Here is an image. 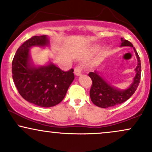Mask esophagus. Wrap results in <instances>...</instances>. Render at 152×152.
<instances>
[{
	"label": "esophagus",
	"mask_w": 152,
	"mask_h": 152,
	"mask_svg": "<svg viewBox=\"0 0 152 152\" xmlns=\"http://www.w3.org/2000/svg\"><path fill=\"white\" fill-rule=\"evenodd\" d=\"M82 71H83V67L82 66H76L74 69V74L76 76H79L81 74Z\"/></svg>",
	"instance_id": "obj_1"
}]
</instances>
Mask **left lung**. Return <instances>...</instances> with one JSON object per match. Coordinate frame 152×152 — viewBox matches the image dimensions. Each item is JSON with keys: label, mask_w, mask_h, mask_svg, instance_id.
Segmentation results:
<instances>
[{"label": "left lung", "mask_w": 152, "mask_h": 152, "mask_svg": "<svg viewBox=\"0 0 152 152\" xmlns=\"http://www.w3.org/2000/svg\"><path fill=\"white\" fill-rule=\"evenodd\" d=\"M121 46H132L133 44L126 39L121 38ZM138 60V65L136 68L137 74L134 77V82L128 89L120 91L111 86L102 78L97 71L90 72L88 76L91 78L92 84L90 89V97L91 102L96 106L101 108H109L122 104L132 96L137 90L141 79L142 66L141 61L138 53L134 48Z\"/></svg>", "instance_id": "left-lung-1"}]
</instances>
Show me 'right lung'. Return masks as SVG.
<instances>
[{"instance_id":"right-lung-1","label":"right lung","mask_w":152,"mask_h":152,"mask_svg":"<svg viewBox=\"0 0 152 152\" xmlns=\"http://www.w3.org/2000/svg\"><path fill=\"white\" fill-rule=\"evenodd\" d=\"M48 43L46 36H33L17 50L13 62V79L20 95L27 102L41 107H51L65 97L74 79V69L62 71L53 64L35 68L29 63V48Z\"/></svg>"}]
</instances>
